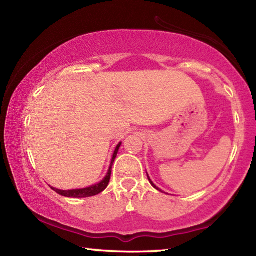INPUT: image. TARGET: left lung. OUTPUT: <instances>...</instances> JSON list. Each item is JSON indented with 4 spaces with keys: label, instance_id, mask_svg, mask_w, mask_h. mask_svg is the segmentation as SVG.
Returning <instances> with one entry per match:
<instances>
[{
    "label": "left lung",
    "instance_id": "obj_1",
    "mask_svg": "<svg viewBox=\"0 0 256 256\" xmlns=\"http://www.w3.org/2000/svg\"><path fill=\"white\" fill-rule=\"evenodd\" d=\"M146 175H148V174H146ZM148 180H149V182H150V184H151V185H152V186H154V188L156 190H160V192H162V190H159V188H157V186H156V185H154V184L152 183V180H150V177H149V176H148Z\"/></svg>",
    "mask_w": 256,
    "mask_h": 256
}]
</instances>
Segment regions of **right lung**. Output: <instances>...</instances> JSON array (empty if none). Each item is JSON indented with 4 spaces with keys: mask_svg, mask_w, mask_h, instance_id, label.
<instances>
[{
    "mask_svg": "<svg viewBox=\"0 0 256 256\" xmlns=\"http://www.w3.org/2000/svg\"><path fill=\"white\" fill-rule=\"evenodd\" d=\"M120 144H122V142H120V144L116 146V148L114 150V154H112V162L110 164V168H108V172L106 176L104 177V178L99 182V183L94 184L89 186V188H76V190H58V188H50L55 190L56 193L60 194V196H66V198H89V196H97V194L102 193L104 190H105L108 183H110V174H112V164H114V160L116 158V156H118V149Z\"/></svg>",
    "mask_w": 256,
    "mask_h": 256,
    "instance_id": "add662e5",
    "label": "right lung"
}]
</instances>
